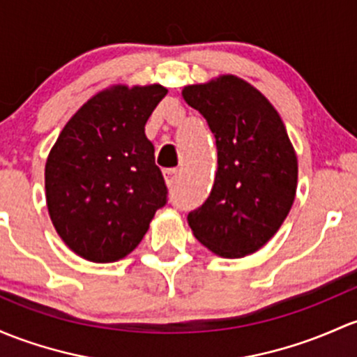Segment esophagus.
Instances as JSON below:
<instances>
[{
	"mask_svg": "<svg viewBox=\"0 0 357 357\" xmlns=\"http://www.w3.org/2000/svg\"><path fill=\"white\" fill-rule=\"evenodd\" d=\"M163 175H165V180H167L168 187H174L175 183H177V178H178L177 168H167V170L163 172Z\"/></svg>",
	"mask_w": 357,
	"mask_h": 357,
	"instance_id": "esophagus-1",
	"label": "esophagus"
}]
</instances>
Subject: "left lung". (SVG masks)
Wrapping results in <instances>:
<instances>
[{
  "mask_svg": "<svg viewBox=\"0 0 357 357\" xmlns=\"http://www.w3.org/2000/svg\"><path fill=\"white\" fill-rule=\"evenodd\" d=\"M216 139L218 170L209 197L190 211L194 236L226 259L250 255L286 220L298 182V160L271 102L233 75L182 90Z\"/></svg>",
  "mask_w": 357,
  "mask_h": 357,
  "instance_id": "obj_1",
  "label": "left lung"
}]
</instances>
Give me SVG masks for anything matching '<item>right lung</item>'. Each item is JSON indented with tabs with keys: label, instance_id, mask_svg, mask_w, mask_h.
I'll return each instance as SVG.
<instances>
[{
	"label": "right lung",
	"instance_id": "add662e5",
	"mask_svg": "<svg viewBox=\"0 0 357 357\" xmlns=\"http://www.w3.org/2000/svg\"><path fill=\"white\" fill-rule=\"evenodd\" d=\"M167 95L162 85L114 86L70 119L45 163L52 225L75 254L114 262L131 254L168 189L144 126Z\"/></svg>",
	"mask_w": 357,
	"mask_h": 357
}]
</instances>
